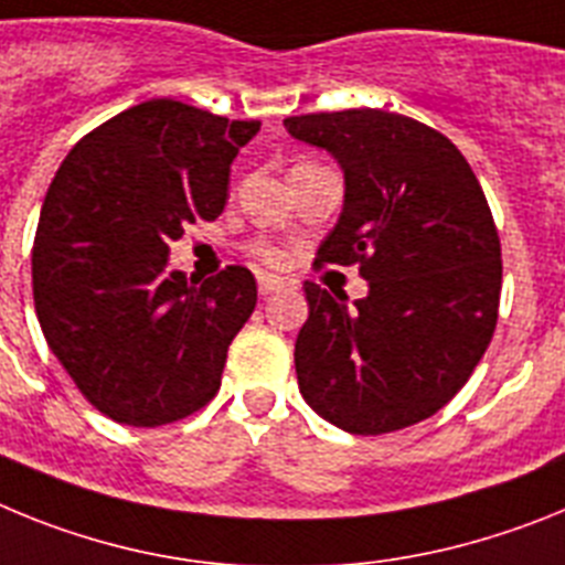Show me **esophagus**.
<instances>
[{
  "label": "esophagus",
  "mask_w": 565,
  "mask_h": 565,
  "mask_svg": "<svg viewBox=\"0 0 565 565\" xmlns=\"http://www.w3.org/2000/svg\"><path fill=\"white\" fill-rule=\"evenodd\" d=\"M287 278L281 276H273V273H258V292L262 296H273V292H281L287 289Z\"/></svg>",
  "instance_id": "obj_1"
}]
</instances>
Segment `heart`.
Instances as JSON below:
<instances>
[{
  "label": "heart",
  "mask_w": 565,
  "mask_h": 565,
  "mask_svg": "<svg viewBox=\"0 0 565 565\" xmlns=\"http://www.w3.org/2000/svg\"><path fill=\"white\" fill-rule=\"evenodd\" d=\"M253 253L262 258V262H281V253L276 247H269V244H255Z\"/></svg>",
  "instance_id": "1"
}]
</instances>
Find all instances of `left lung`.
Masks as SVG:
<instances>
[{
  "mask_svg": "<svg viewBox=\"0 0 565 565\" xmlns=\"http://www.w3.org/2000/svg\"><path fill=\"white\" fill-rule=\"evenodd\" d=\"M284 127L343 170V210L316 264H358L370 284L350 307L303 281L298 390L352 435L426 420L469 381L498 323L503 264L480 181L444 134L401 113H307Z\"/></svg>",
  "mask_w": 565,
  "mask_h": 565,
  "instance_id": "obj_1",
  "label": "left lung"
}]
</instances>
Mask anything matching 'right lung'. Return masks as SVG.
I'll return each mask as SVG.
<instances>
[{"label":"right lung","instance_id":"right-lung-1","mask_svg":"<svg viewBox=\"0 0 565 565\" xmlns=\"http://www.w3.org/2000/svg\"><path fill=\"white\" fill-rule=\"evenodd\" d=\"M262 121L173 99L113 116L73 147L33 242V303L58 364L102 415L164 426L215 398L253 316L247 267L193 281L167 267L184 224L215 222L230 164Z\"/></svg>","mask_w":565,"mask_h":565}]
</instances>
